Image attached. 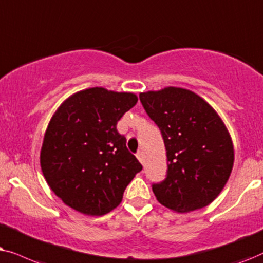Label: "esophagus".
<instances>
[{"instance_id":"34e87169","label":"esophagus","mask_w":263,"mask_h":263,"mask_svg":"<svg viewBox=\"0 0 263 263\" xmlns=\"http://www.w3.org/2000/svg\"><path fill=\"white\" fill-rule=\"evenodd\" d=\"M136 156H137V159L139 160V161H141V162L143 163V162H144V159H143V153L141 152V150H139V152L137 153V155H136Z\"/></svg>"}]
</instances>
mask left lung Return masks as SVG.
I'll return each mask as SVG.
<instances>
[{"instance_id":"obj_1","label":"left lung","mask_w":263,"mask_h":263,"mask_svg":"<svg viewBox=\"0 0 263 263\" xmlns=\"http://www.w3.org/2000/svg\"><path fill=\"white\" fill-rule=\"evenodd\" d=\"M142 106L162 135L167 174L153 184L157 201L178 213L212 203L229 180L233 144L218 113L181 87L139 93Z\"/></svg>"}]
</instances>
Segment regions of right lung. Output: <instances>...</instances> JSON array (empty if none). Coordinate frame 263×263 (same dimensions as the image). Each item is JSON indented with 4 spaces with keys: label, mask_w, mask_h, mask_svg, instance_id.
Segmentation results:
<instances>
[{
    "label": "right lung",
    "mask_w": 263,
    "mask_h": 263,
    "mask_svg": "<svg viewBox=\"0 0 263 263\" xmlns=\"http://www.w3.org/2000/svg\"><path fill=\"white\" fill-rule=\"evenodd\" d=\"M131 92L91 87L69 97L52 115L41 150L47 183L65 204L101 216L120 204L142 164L117 124L137 103Z\"/></svg>",
    "instance_id": "1"
}]
</instances>
